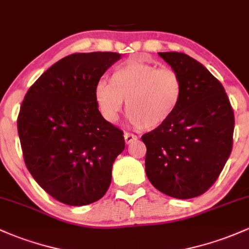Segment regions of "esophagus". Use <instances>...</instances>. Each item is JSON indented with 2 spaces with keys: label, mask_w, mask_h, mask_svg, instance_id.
Segmentation results:
<instances>
[{
  "label": "esophagus",
  "mask_w": 249,
  "mask_h": 249,
  "mask_svg": "<svg viewBox=\"0 0 249 249\" xmlns=\"http://www.w3.org/2000/svg\"><path fill=\"white\" fill-rule=\"evenodd\" d=\"M136 139H138V136L134 135V134H132V133H127V132L124 133V140H125V143H130V142H133V141L136 140Z\"/></svg>",
  "instance_id": "esophagus-1"
}]
</instances>
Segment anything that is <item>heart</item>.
<instances>
[{"mask_svg":"<svg viewBox=\"0 0 249 249\" xmlns=\"http://www.w3.org/2000/svg\"><path fill=\"white\" fill-rule=\"evenodd\" d=\"M180 77L170 68L132 59L117 68L110 83L96 87V102L108 121H115L124 101L130 124L153 129L166 122L180 100Z\"/></svg>","mask_w":249,"mask_h":249,"instance_id":"1","label":"heart"}]
</instances>
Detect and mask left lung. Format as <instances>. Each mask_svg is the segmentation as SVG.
Returning a JSON list of instances; mask_svg holds the SVG:
<instances>
[{"label":"left lung","mask_w":249,"mask_h":249,"mask_svg":"<svg viewBox=\"0 0 249 249\" xmlns=\"http://www.w3.org/2000/svg\"><path fill=\"white\" fill-rule=\"evenodd\" d=\"M159 55L180 77L181 95L170 119L141 136L146 175L162 194L194 198L209 190L231 156L234 111L223 85L196 59Z\"/></svg>","instance_id":"1"}]
</instances>
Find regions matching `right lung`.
<instances>
[{"label":"right lung","instance_id":"right-lung-1","mask_svg":"<svg viewBox=\"0 0 249 249\" xmlns=\"http://www.w3.org/2000/svg\"><path fill=\"white\" fill-rule=\"evenodd\" d=\"M120 53H73L29 88L18 116L23 159L54 199L81 207L104 196L124 149V132L104 120L95 90Z\"/></svg>","mask_w":249,"mask_h":249}]
</instances>
